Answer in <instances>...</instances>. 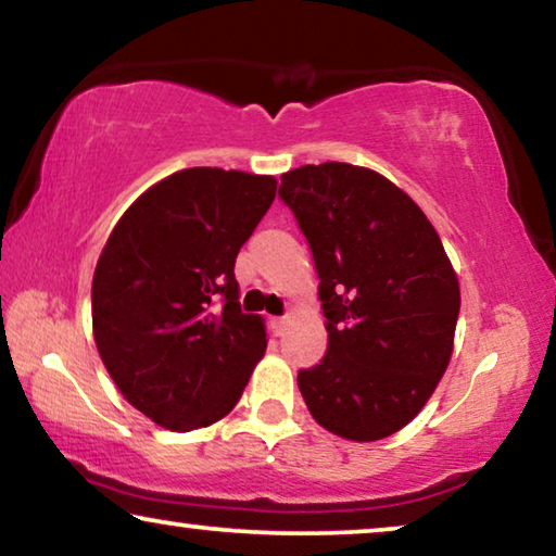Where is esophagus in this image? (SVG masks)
<instances>
[{"mask_svg": "<svg viewBox=\"0 0 556 556\" xmlns=\"http://www.w3.org/2000/svg\"><path fill=\"white\" fill-rule=\"evenodd\" d=\"M287 315L285 317H275V319H271V327H275V332L277 334H281V332H285V325H287Z\"/></svg>", "mask_w": 556, "mask_h": 556, "instance_id": "esophagus-1", "label": "esophagus"}]
</instances>
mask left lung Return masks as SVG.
I'll use <instances>...</instances> for the list:
<instances>
[{
  "mask_svg": "<svg viewBox=\"0 0 556 556\" xmlns=\"http://www.w3.org/2000/svg\"><path fill=\"white\" fill-rule=\"evenodd\" d=\"M279 199L312 249L327 353L296 375L312 418L380 441L418 416L453 353L458 279L418 203L350 163L281 176Z\"/></svg>",
  "mask_w": 556,
  "mask_h": 556,
  "instance_id": "8db88e82",
  "label": "left lung"
}]
</instances>
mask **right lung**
Wrapping results in <instances>:
<instances>
[{"label":"right lung","instance_id":"1","mask_svg":"<svg viewBox=\"0 0 556 556\" xmlns=\"http://www.w3.org/2000/svg\"><path fill=\"white\" fill-rule=\"evenodd\" d=\"M277 181L186 168L121 216L92 277L98 353L132 408L170 431L224 418L267 348L244 315L239 249L275 201Z\"/></svg>","mask_w":556,"mask_h":556}]
</instances>
